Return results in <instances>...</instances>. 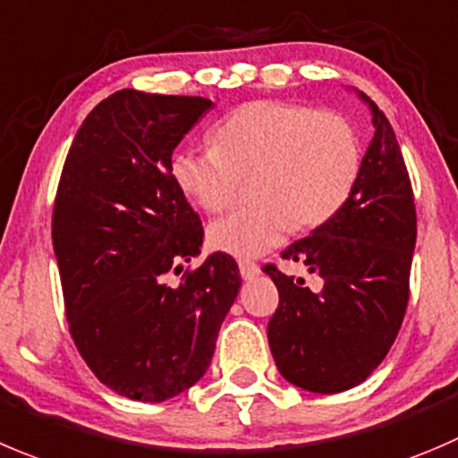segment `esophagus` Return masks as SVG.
I'll return each mask as SVG.
<instances>
[{
    "label": "esophagus",
    "instance_id": "obj_1",
    "mask_svg": "<svg viewBox=\"0 0 458 458\" xmlns=\"http://www.w3.org/2000/svg\"><path fill=\"white\" fill-rule=\"evenodd\" d=\"M238 269H241V276L245 278V281H250V278H254L256 274L260 272L259 265L251 263V260H238Z\"/></svg>",
    "mask_w": 458,
    "mask_h": 458
}]
</instances>
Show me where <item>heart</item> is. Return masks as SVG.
I'll return each mask as SVG.
<instances>
[{
    "label": "heart",
    "instance_id": "heart-1",
    "mask_svg": "<svg viewBox=\"0 0 458 458\" xmlns=\"http://www.w3.org/2000/svg\"><path fill=\"white\" fill-rule=\"evenodd\" d=\"M362 143L337 112L287 101H251L211 130V148H182L171 159L177 189L207 213L233 199L250 177L254 202L208 226L213 250L254 259L274 250L290 229L310 232L333 220L355 191Z\"/></svg>",
    "mask_w": 458,
    "mask_h": 458
}]
</instances>
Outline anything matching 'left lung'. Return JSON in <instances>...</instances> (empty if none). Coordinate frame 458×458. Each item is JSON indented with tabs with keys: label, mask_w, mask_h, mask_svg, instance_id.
Instances as JSON below:
<instances>
[{
	"label": "left lung",
	"mask_w": 458,
	"mask_h": 458,
	"mask_svg": "<svg viewBox=\"0 0 458 458\" xmlns=\"http://www.w3.org/2000/svg\"><path fill=\"white\" fill-rule=\"evenodd\" d=\"M360 98L376 134L351 199L281 254L308 265L324 285L312 292L276 265L263 267L278 290L267 326L274 362L287 382L312 394H339L367 380L395 342L409 301L416 247L411 182L389 119L369 96Z\"/></svg>",
	"instance_id": "left-lung-1"
}]
</instances>
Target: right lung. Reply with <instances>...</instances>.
<instances>
[{"instance_id": "1", "label": "right lung", "mask_w": 458, "mask_h": 458, "mask_svg": "<svg viewBox=\"0 0 458 458\" xmlns=\"http://www.w3.org/2000/svg\"><path fill=\"white\" fill-rule=\"evenodd\" d=\"M213 103L121 89L73 137L54 204V251L69 333L119 395L164 403L193 386L241 290L229 254H199L204 229L171 177L184 134Z\"/></svg>"}]
</instances>
